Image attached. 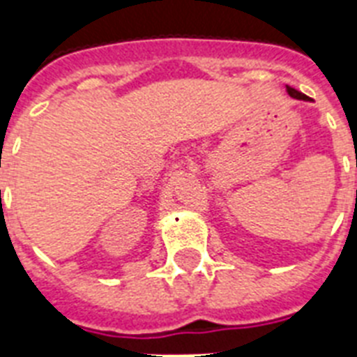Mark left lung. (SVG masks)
Returning a JSON list of instances; mask_svg holds the SVG:
<instances>
[{
  "instance_id": "obj_1",
  "label": "left lung",
  "mask_w": 357,
  "mask_h": 357,
  "mask_svg": "<svg viewBox=\"0 0 357 357\" xmlns=\"http://www.w3.org/2000/svg\"><path fill=\"white\" fill-rule=\"evenodd\" d=\"M287 94L291 98H296V100H305V102L310 100V98L305 96V94H302V92H298V91H294V89H291V86H287Z\"/></svg>"
}]
</instances>
